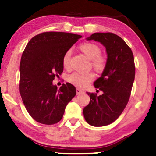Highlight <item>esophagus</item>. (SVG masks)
Here are the masks:
<instances>
[{"instance_id": "34e87169", "label": "esophagus", "mask_w": 156, "mask_h": 156, "mask_svg": "<svg viewBox=\"0 0 156 156\" xmlns=\"http://www.w3.org/2000/svg\"><path fill=\"white\" fill-rule=\"evenodd\" d=\"M83 92H84L83 91L81 90V89H78V88L76 89V94H78H78H82V93H83Z\"/></svg>"}]
</instances>
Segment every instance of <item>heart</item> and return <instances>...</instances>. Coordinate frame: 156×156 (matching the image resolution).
<instances>
[{
    "mask_svg": "<svg viewBox=\"0 0 156 156\" xmlns=\"http://www.w3.org/2000/svg\"><path fill=\"white\" fill-rule=\"evenodd\" d=\"M79 49L92 59V67L97 70L102 71L106 66L107 59L104 55H101V48L98 44L94 42H84L79 45ZM71 50H67L62 58V64L64 68H68L69 66V60L71 57ZM94 78L93 73H80L75 72L67 77V80L70 83L78 87H83L87 85Z\"/></svg>",
    "mask_w": 156,
    "mask_h": 156,
    "instance_id": "heart-1",
    "label": "heart"
}]
</instances>
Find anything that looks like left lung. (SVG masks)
Listing matches in <instances>:
<instances>
[{
	"instance_id": "left-lung-1",
	"label": "left lung",
	"mask_w": 156,
	"mask_h": 156,
	"mask_svg": "<svg viewBox=\"0 0 156 156\" xmlns=\"http://www.w3.org/2000/svg\"><path fill=\"white\" fill-rule=\"evenodd\" d=\"M87 39L104 45L108 58L101 76L94 83L103 94L87 92L90 102L84 107L83 116L92 126H105L120 116L129 101L135 78L133 55L129 46L115 34L94 33Z\"/></svg>"
}]
</instances>
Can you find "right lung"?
<instances>
[{
  "mask_svg": "<svg viewBox=\"0 0 156 156\" xmlns=\"http://www.w3.org/2000/svg\"><path fill=\"white\" fill-rule=\"evenodd\" d=\"M81 36L65 32H43L27 44L20 65V93L27 112L39 123L53 125L62 119L66 106L76 96L69 83L59 89L53 84L63 72L65 52Z\"/></svg>",
  "mask_w": 156,
  "mask_h": 156,
  "instance_id": "add662e5",
  "label": "right lung"
}]
</instances>
